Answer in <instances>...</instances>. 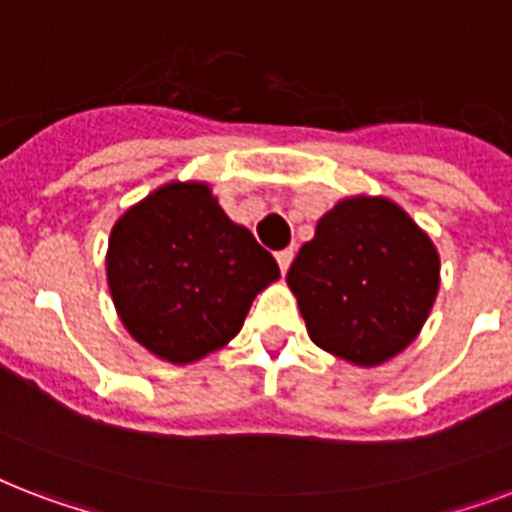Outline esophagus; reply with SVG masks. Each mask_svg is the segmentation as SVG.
Here are the masks:
<instances>
[{
	"instance_id": "1",
	"label": "esophagus",
	"mask_w": 512,
	"mask_h": 512,
	"mask_svg": "<svg viewBox=\"0 0 512 512\" xmlns=\"http://www.w3.org/2000/svg\"><path fill=\"white\" fill-rule=\"evenodd\" d=\"M275 259L277 264H280V272H288V267H291V261H293V248H285V251H277L275 253Z\"/></svg>"
}]
</instances>
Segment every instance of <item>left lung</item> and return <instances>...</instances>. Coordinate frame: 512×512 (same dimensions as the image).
I'll use <instances>...</instances> for the list:
<instances>
[{
  "mask_svg": "<svg viewBox=\"0 0 512 512\" xmlns=\"http://www.w3.org/2000/svg\"><path fill=\"white\" fill-rule=\"evenodd\" d=\"M438 272L430 237L395 202L352 197L318 221L288 269V285L312 342L376 366L425 326Z\"/></svg>",
  "mask_w": 512,
  "mask_h": 512,
  "instance_id": "left-lung-1",
  "label": "left lung"
}]
</instances>
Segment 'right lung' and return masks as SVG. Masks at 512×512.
<instances>
[{
  "instance_id": "1",
  "label": "right lung",
  "mask_w": 512,
  "mask_h": 512,
  "mask_svg": "<svg viewBox=\"0 0 512 512\" xmlns=\"http://www.w3.org/2000/svg\"><path fill=\"white\" fill-rule=\"evenodd\" d=\"M106 277L130 336L170 363L219 350L243 328L277 261L205 184H168L112 229Z\"/></svg>"
}]
</instances>
